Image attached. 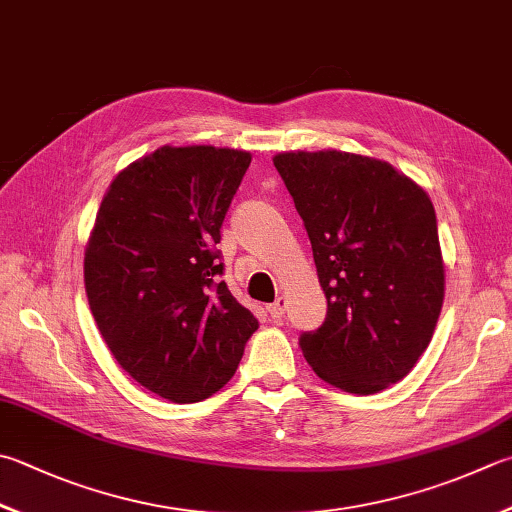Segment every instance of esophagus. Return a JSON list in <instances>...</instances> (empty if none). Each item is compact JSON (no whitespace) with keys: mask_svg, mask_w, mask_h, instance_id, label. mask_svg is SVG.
<instances>
[{"mask_svg":"<svg viewBox=\"0 0 512 512\" xmlns=\"http://www.w3.org/2000/svg\"><path fill=\"white\" fill-rule=\"evenodd\" d=\"M285 305H287V301L283 296H278L276 301L267 307L269 310V314H272V318H283V314H285Z\"/></svg>","mask_w":512,"mask_h":512,"instance_id":"34e87169","label":"esophagus"}]
</instances>
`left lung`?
<instances>
[{
	"label": "left lung",
	"mask_w": 512,
	"mask_h": 512,
	"mask_svg": "<svg viewBox=\"0 0 512 512\" xmlns=\"http://www.w3.org/2000/svg\"><path fill=\"white\" fill-rule=\"evenodd\" d=\"M310 236L327 316L298 345L323 381L374 394L401 381L435 332L443 260L435 207L417 182L345 151L274 156Z\"/></svg>",
	"instance_id": "left-lung-1"
}]
</instances>
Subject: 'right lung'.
<instances>
[{
	"mask_svg": "<svg viewBox=\"0 0 512 512\" xmlns=\"http://www.w3.org/2000/svg\"><path fill=\"white\" fill-rule=\"evenodd\" d=\"M247 151L160 147L120 171L84 254L86 296L115 361L173 403L211 397L258 330L223 281L220 227Z\"/></svg>",
	"mask_w": 512,
	"mask_h": 512,
	"instance_id": "1",
	"label": "right lung"
}]
</instances>
